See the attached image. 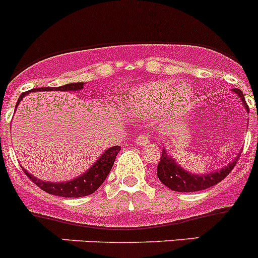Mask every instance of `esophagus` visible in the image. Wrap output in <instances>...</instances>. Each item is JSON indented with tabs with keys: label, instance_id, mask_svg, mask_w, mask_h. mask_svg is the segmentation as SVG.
Returning a JSON list of instances; mask_svg holds the SVG:
<instances>
[{
	"label": "esophagus",
	"instance_id": "obj_1",
	"mask_svg": "<svg viewBox=\"0 0 258 258\" xmlns=\"http://www.w3.org/2000/svg\"><path fill=\"white\" fill-rule=\"evenodd\" d=\"M150 144V139L144 134H140L139 136L136 137V145L139 146H145V145H149Z\"/></svg>",
	"mask_w": 258,
	"mask_h": 258
}]
</instances>
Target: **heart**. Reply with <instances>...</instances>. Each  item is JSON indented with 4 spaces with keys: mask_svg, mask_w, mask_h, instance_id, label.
Segmentation results:
<instances>
[{
    "mask_svg": "<svg viewBox=\"0 0 258 258\" xmlns=\"http://www.w3.org/2000/svg\"><path fill=\"white\" fill-rule=\"evenodd\" d=\"M171 81L151 82L137 87L127 93L124 109L137 117H149L162 109L180 112L186 108L192 99V91L187 84L181 83L174 88Z\"/></svg>",
    "mask_w": 258,
    "mask_h": 258,
    "instance_id": "obj_1",
    "label": "heart"
}]
</instances>
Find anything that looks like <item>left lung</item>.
<instances>
[{
    "mask_svg": "<svg viewBox=\"0 0 258 258\" xmlns=\"http://www.w3.org/2000/svg\"><path fill=\"white\" fill-rule=\"evenodd\" d=\"M232 91L241 98L242 103H243L247 112H248V106H247L243 93L237 88L232 89ZM239 155H241V152L238 154V156L234 157V159L232 160V162L227 164L226 166L222 167V169H218L217 171H209L207 172V174L199 175L182 169V167L177 164L176 160H175L171 155L167 154V150L164 147V149H162L161 157H160L159 165H157V176H159L160 181H161L165 186L174 190V191H199V190L208 189V187L221 182L222 180L232 171L234 165L238 161Z\"/></svg>",
    "mask_w": 258,
    "mask_h": 258,
    "instance_id": "left-lung-1",
    "label": "left lung"
}]
</instances>
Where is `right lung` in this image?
I'll return each mask as SVG.
<instances>
[{"instance_id":"1","label":"right lung","mask_w":258,"mask_h":258,"mask_svg":"<svg viewBox=\"0 0 258 258\" xmlns=\"http://www.w3.org/2000/svg\"><path fill=\"white\" fill-rule=\"evenodd\" d=\"M84 87V83H71L66 84V86L61 87H44V88H35L31 89L29 92H25L17 99V104L21 102V99L24 98L26 94H29L30 92H47V91H61V92H78L82 91ZM16 104V108H17ZM15 108V111H16ZM121 147L119 146H113L107 149L101 156L98 157L96 162L87 170L84 174L79 175V176L74 177V179L68 180V181H45V180H40L37 177H35L34 175L30 174L26 169L22 167V170L25 171V174L29 176V179L31 180L34 184H36L44 191L49 192L51 196L56 197H64V198H81V197H87L89 194H93L102 184L106 180L107 175L111 171L112 166H113V162L116 160L117 154L119 152Z\"/></svg>"}]
</instances>
